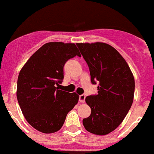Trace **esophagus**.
<instances>
[{
    "mask_svg": "<svg viewBox=\"0 0 154 154\" xmlns=\"http://www.w3.org/2000/svg\"><path fill=\"white\" fill-rule=\"evenodd\" d=\"M85 94H81V95L79 96V101H81V103H84L85 101Z\"/></svg>",
    "mask_w": 154,
    "mask_h": 154,
    "instance_id": "esophagus-1",
    "label": "esophagus"
}]
</instances>
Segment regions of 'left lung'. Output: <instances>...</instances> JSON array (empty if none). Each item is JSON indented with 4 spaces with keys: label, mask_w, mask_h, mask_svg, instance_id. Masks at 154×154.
I'll return each instance as SVG.
<instances>
[{
    "label": "left lung",
    "mask_w": 154,
    "mask_h": 154,
    "mask_svg": "<svg viewBox=\"0 0 154 154\" xmlns=\"http://www.w3.org/2000/svg\"><path fill=\"white\" fill-rule=\"evenodd\" d=\"M77 45L90 69L91 83L98 84L97 94L85 98L91 113L83 119V125L93 134H109L122 123L132 106L134 77L125 59L112 45L104 42Z\"/></svg>",
    "instance_id": "1"
}]
</instances>
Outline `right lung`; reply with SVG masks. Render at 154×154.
Instances as JSON below:
<instances>
[{
	"mask_svg": "<svg viewBox=\"0 0 154 154\" xmlns=\"http://www.w3.org/2000/svg\"><path fill=\"white\" fill-rule=\"evenodd\" d=\"M81 57L74 43H45L29 59L18 77L17 99L25 119L43 133H56L78 102V94L59 90L63 66L69 59Z\"/></svg>",
	"mask_w": 154,
	"mask_h": 154,
	"instance_id": "obj_1",
	"label": "right lung"
}]
</instances>
